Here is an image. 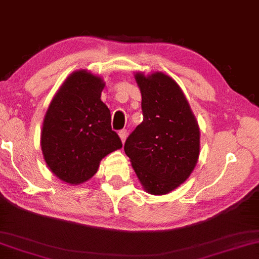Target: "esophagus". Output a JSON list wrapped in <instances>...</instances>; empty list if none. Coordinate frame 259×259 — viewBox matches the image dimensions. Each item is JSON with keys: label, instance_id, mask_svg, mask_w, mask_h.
I'll return each mask as SVG.
<instances>
[{"label": "esophagus", "instance_id": "obj_1", "mask_svg": "<svg viewBox=\"0 0 259 259\" xmlns=\"http://www.w3.org/2000/svg\"><path fill=\"white\" fill-rule=\"evenodd\" d=\"M118 135H119V138H121L122 143H124L125 140H126V136H128V133H126V130H125V129L119 130V131H118Z\"/></svg>", "mask_w": 259, "mask_h": 259}]
</instances>
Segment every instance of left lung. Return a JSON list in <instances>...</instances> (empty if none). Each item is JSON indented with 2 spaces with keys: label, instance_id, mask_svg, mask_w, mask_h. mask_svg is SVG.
I'll return each instance as SVG.
<instances>
[{
  "label": "left lung",
  "instance_id": "left-lung-1",
  "mask_svg": "<svg viewBox=\"0 0 259 259\" xmlns=\"http://www.w3.org/2000/svg\"><path fill=\"white\" fill-rule=\"evenodd\" d=\"M143 122L126 138L125 154L146 192L167 194L194 169L200 131L177 82L164 73H137Z\"/></svg>",
  "mask_w": 259,
  "mask_h": 259
}]
</instances>
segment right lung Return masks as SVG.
Returning <instances> with one entry per match:
<instances>
[{"label":"right lung","instance_id":"1","mask_svg":"<svg viewBox=\"0 0 259 259\" xmlns=\"http://www.w3.org/2000/svg\"><path fill=\"white\" fill-rule=\"evenodd\" d=\"M105 82L87 71L68 76L46 111L40 144L52 173L68 184L91 179L108 153L122 148L101 101Z\"/></svg>","mask_w":259,"mask_h":259}]
</instances>
